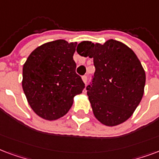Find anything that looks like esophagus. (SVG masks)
Segmentation results:
<instances>
[{"label":"esophagus","mask_w":159,"mask_h":159,"mask_svg":"<svg viewBox=\"0 0 159 159\" xmlns=\"http://www.w3.org/2000/svg\"><path fill=\"white\" fill-rule=\"evenodd\" d=\"M82 80H83L84 83L86 84H87V75L82 76Z\"/></svg>","instance_id":"obj_1"}]
</instances>
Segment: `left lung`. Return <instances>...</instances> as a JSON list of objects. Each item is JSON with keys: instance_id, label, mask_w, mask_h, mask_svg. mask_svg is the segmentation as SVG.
Wrapping results in <instances>:
<instances>
[{"instance_id": "1", "label": "left lung", "mask_w": 159, "mask_h": 159, "mask_svg": "<svg viewBox=\"0 0 159 159\" xmlns=\"http://www.w3.org/2000/svg\"><path fill=\"white\" fill-rule=\"evenodd\" d=\"M80 46L84 57L93 58L95 67L86 87L94 116L106 126L124 123L132 116L144 92L146 75L137 55L114 40L104 45L83 41Z\"/></svg>"}]
</instances>
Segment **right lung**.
I'll list each match as a JSON object with an SVG mask.
<instances>
[{
	"instance_id": "add662e5",
	"label": "right lung",
	"mask_w": 159,
	"mask_h": 159,
	"mask_svg": "<svg viewBox=\"0 0 159 159\" xmlns=\"http://www.w3.org/2000/svg\"><path fill=\"white\" fill-rule=\"evenodd\" d=\"M77 42L57 40L34 50L23 66L22 88L38 116L55 120L68 113L84 89L73 60Z\"/></svg>"
}]
</instances>
